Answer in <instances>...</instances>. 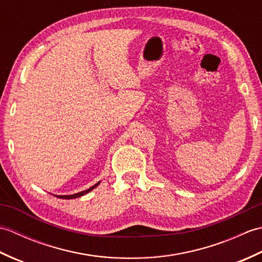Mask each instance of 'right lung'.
<instances>
[{
	"label": "right lung",
	"mask_w": 262,
	"mask_h": 262,
	"mask_svg": "<svg viewBox=\"0 0 262 262\" xmlns=\"http://www.w3.org/2000/svg\"><path fill=\"white\" fill-rule=\"evenodd\" d=\"M99 183H100V181H99V182H97L96 185L92 186L91 188L86 189V190H83V191H80V192L74 193V194H54V196H55V197H57V198H60V199H73V198H79V197L83 196V194H86L88 192H90L91 190H93L94 188L99 186Z\"/></svg>",
	"instance_id": "1"
}]
</instances>
